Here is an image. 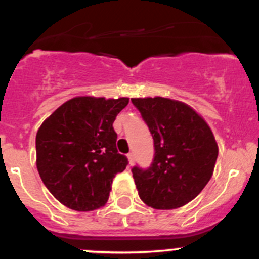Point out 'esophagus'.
Instances as JSON below:
<instances>
[{
    "label": "esophagus",
    "mask_w": 259,
    "mask_h": 259,
    "mask_svg": "<svg viewBox=\"0 0 259 259\" xmlns=\"http://www.w3.org/2000/svg\"><path fill=\"white\" fill-rule=\"evenodd\" d=\"M127 157H128V161H130V165H132L135 162V155H134V152H130V154L127 155Z\"/></svg>",
    "instance_id": "34e87169"
}]
</instances>
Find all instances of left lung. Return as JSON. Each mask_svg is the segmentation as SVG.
I'll return each mask as SVG.
<instances>
[{
    "label": "left lung",
    "instance_id": "8db88e82",
    "mask_svg": "<svg viewBox=\"0 0 259 259\" xmlns=\"http://www.w3.org/2000/svg\"><path fill=\"white\" fill-rule=\"evenodd\" d=\"M154 139L147 169L132 168L139 196L156 210H173L198 196L211 179L219 149L212 131L191 107L168 98H134Z\"/></svg>",
    "mask_w": 259,
    "mask_h": 259
}]
</instances>
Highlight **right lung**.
Listing matches in <instances>:
<instances>
[{
    "mask_svg": "<svg viewBox=\"0 0 259 259\" xmlns=\"http://www.w3.org/2000/svg\"><path fill=\"white\" fill-rule=\"evenodd\" d=\"M128 98L77 97L54 110L38 130L36 168L44 186L66 207L93 211L109 198L128 159L117 150L113 122Z\"/></svg>",
    "mask_w": 259,
    "mask_h": 259,
    "instance_id": "add662e5",
    "label": "right lung"
}]
</instances>
